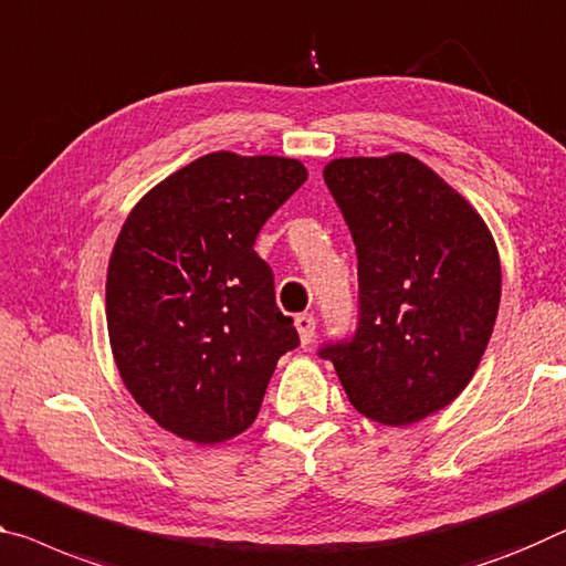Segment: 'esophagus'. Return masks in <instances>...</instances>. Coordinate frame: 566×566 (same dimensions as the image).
Here are the masks:
<instances>
[{
	"label": "esophagus",
	"mask_w": 566,
	"mask_h": 566,
	"mask_svg": "<svg viewBox=\"0 0 566 566\" xmlns=\"http://www.w3.org/2000/svg\"><path fill=\"white\" fill-rule=\"evenodd\" d=\"M294 327H297V332H300L302 345H310L312 337H315L317 319L312 315H297V317H294Z\"/></svg>",
	"instance_id": "1"
}]
</instances>
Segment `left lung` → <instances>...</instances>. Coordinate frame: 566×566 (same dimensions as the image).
<instances>
[{
  "mask_svg": "<svg viewBox=\"0 0 566 566\" xmlns=\"http://www.w3.org/2000/svg\"><path fill=\"white\" fill-rule=\"evenodd\" d=\"M325 184L357 251L355 335L319 349L349 402L382 426L438 412L471 382L499 315L486 223L408 154L337 158Z\"/></svg>",
  "mask_w": 566,
  "mask_h": 566,
  "instance_id": "obj_1",
  "label": "left lung"
}]
</instances>
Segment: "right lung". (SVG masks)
Here are the masks:
<instances>
[{
    "label": "right lung",
    "instance_id": "obj_1",
    "mask_svg": "<svg viewBox=\"0 0 566 566\" xmlns=\"http://www.w3.org/2000/svg\"><path fill=\"white\" fill-rule=\"evenodd\" d=\"M304 181L294 158L219 150L150 188L123 223L105 284L113 357L138 406L178 438L244 433L276 360L300 345L254 241Z\"/></svg>",
    "mask_w": 566,
    "mask_h": 566
}]
</instances>
